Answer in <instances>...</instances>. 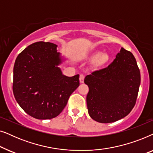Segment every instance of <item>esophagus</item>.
<instances>
[{"instance_id": "esophagus-1", "label": "esophagus", "mask_w": 153, "mask_h": 153, "mask_svg": "<svg viewBox=\"0 0 153 153\" xmlns=\"http://www.w3.org/2000/svg\"><path fill=\"white\" fill-rule=\"evenodd\" d=\"M84 78H85L84 74H81L80 76H79V81H80V83H82L84 82Z\"/></svg>"}]
</instances>
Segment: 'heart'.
I'll return each mask as SVG.
<instances>
[{"instance_id": "heart-1", "label": "heart", "mask_w": 153, "mask_h": 153, "mask_svg": "<svg viewBox=\"0 0 153 153\" xmlns=\"http://www.w3.org/2000/svg\"><path fill=\"white\" fill-rule=\"evenodd\" d=\"M91 58L95 59L94 60V63L97 66L105 64L108 60V56L107 54L101 53L100 52H96V53H93V56H91Z\"/></svg>"}]
</instances>
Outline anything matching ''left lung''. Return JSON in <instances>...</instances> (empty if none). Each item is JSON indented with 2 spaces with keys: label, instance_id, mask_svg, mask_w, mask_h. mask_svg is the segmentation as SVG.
<instances>
[{
  "label": "left lung",
  "instance_id": "8db88e82",
  "mask_svg": "<svg viewBox=\"0 0 153 153\" xmlns=\"http://www.w3.org/2000/svg\"><path fill=\"white\" fill-rule=\"evenodd\" d=\"M86 97L90 116L101 123L116 122L127 116L134 106L141 74L134 56L121 48L106 68L87 75Z\"/></svg>",
  "mask_w": 153,
  "mask_h": 153
}]
</instances>
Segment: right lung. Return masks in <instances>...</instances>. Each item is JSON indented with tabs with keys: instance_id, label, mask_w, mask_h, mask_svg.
Here are the masks:
<instances>
[{
	"instance_id": "add662e5",
	"label": "right lung",
	"mask_w": 153,
	"mask_h": 153,
	"mask_svg": "<svg viewBox=\"0 0 153 153\" xmlns=\"http://www.w3.org/2000/svg\"><path fill=\"white\" fill-rule=\"evenodd\" d=\"M57 47L35 42L21 52L14 62V97L26 114L36 119L58 116L79 85V74L65 76L58 67L62 59Z\"/></svg>"
}]
</instances>
